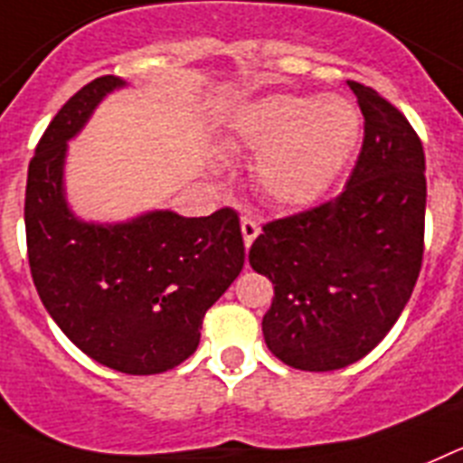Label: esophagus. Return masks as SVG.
<instances>
[{"mask_svg": "<svg viewBox=\"0 0 463 463\" xmlns=\"http://www.w3.org/2000/svg\"><path fill=\"white\" fill-rule=\"evenodd\" d=\"M240 226H242V237H244V247H251L254 244V240L259 237L260 232V226L259 221L254 219V216L249 214H242V219H240Z\"/></svg>", "mask_w": 463, "mask_h": 463, "instance_id": "obj_1", "label": "esophagus"}]
</instances>
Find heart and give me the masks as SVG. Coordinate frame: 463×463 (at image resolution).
<instances>
[{
    "instance_id": "obj_1",
    "label": "heart",
    "mask_w": 463,
    "mask_h": 463,
    "mask_svg": "<svg viewBox=\"0 0 463 463\" xmlns=\"http://www.w3.org/2000/svg\"><path fill=\"white\" fill-rule=\"evenodd\" d=\"M361 118L337 95H270L232 118L226 148L259 156L260 191L279 204H307L326 191L356 146Z\"/></svg>"
}]
</instances>
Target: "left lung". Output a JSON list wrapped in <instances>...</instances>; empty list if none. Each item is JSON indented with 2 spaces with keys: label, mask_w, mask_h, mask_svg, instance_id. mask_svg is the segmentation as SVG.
<instances>
[{
  "label": "left lung",
  "mask_w": 463,
  "mask_h": 463,
  "mask_svg": "<svg viewBox=\"0 0 463 463\" xmlns=\"http://www.w3.org/2000/svg\"><path fill=\"white\" fill-rule=\"evenodd\" d=\"M364 146L340 195L265 223L249 263L275 284L265 345L291 368H345L380 345L403 312L424 256V148L380 92L347 81Z\"/></svg>",
  "instance_id": "obj_1"
}]
</instances>
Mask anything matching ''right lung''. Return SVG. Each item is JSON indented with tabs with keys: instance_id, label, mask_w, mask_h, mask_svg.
<instances>
[{
	"instance_id": "obj_1",
	"label": "right lung",
	"mask_w": 463,
	"mask_h": 463,
	"mask_svg": "<svg viewBox=\"0 0 463 463\" xmlns=\"http://www.w3.org/2000/svg\"><path fill=\"white\" fill-rule=\"evenodd\" d=\"M126 81L99 76L67 99L30 160L27 259L48 315L76 347L128 375L184 364L204 312L244 265L240 216L223 207L186 219L156 209L126 223H90L64 198L67 142Z\"/></svg>"
}]
</instances>
